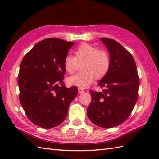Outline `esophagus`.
I'll use <instances>...</instances> for the list:
<instances>
[{"mask_svg":"<svg viewBox=\"0 0 159 159\" xmlns=\"http://www.w3.org/2000/svg\"><path fill=\"white\" fill-rule=\"evenodd\" d=\"M84 92H85V90H84L83 89H82V88H79V92L80 93H83Z\"/></svg>","mask_w":159,"mask_h":159,"instance_id":"esophagus-1","label":"esophagus"}]
</instances>
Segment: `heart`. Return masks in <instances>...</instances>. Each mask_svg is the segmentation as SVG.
I'll return each instance as SVG.
<instances>
[{"instance_id": "b5f03b06", "label": "heart", "mask_w": 159, "mask_h": 159, "mask_svg": "<svg viewBox=\"0 0 159 159\" xmlns=\"http://www.w3.org/2000/svg\"><path fill=\"white\" fill-rule=\"evenodd\" d=\"M111 57L107 50L83 43L76 48L75 57L67 55L64 58V68L69 74L75 72L79 63H84V72L70 76L67 83L70 85L85 88L93 82L96 77L99 79L106 75L111 67Z\"/></svg>"}]
</instances>
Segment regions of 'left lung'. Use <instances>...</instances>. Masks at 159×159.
Masks as SVG:
<instances>
[{
  "mask_svg": "<svg viewBox=\"0 0 159 159\" xmlns=\"http://www.w3.org/2000/svg\"><path fill=\"white\" fill-rule=\"evenodd\" d=\"M109 50L111 67L98 83L102 92L90 90L89 120L98 126L113 128L129 117L138 98L139 78L131 54L115 39L101 38Z\"/></svg>",
  "mask_w": 159,
  "mask_h": 159,
  "instance_id": "obj_1",
  "label": "left lung"
}]
</instances>
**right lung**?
I'll use <instances>...</instances> for the list:
<instances>
[{
    "label": "right lung",
    "mask_w": 159,
    "mask_h": 159,
    "mask_svg": "<svg viewBox=\"0 0 159 159\" xmlns=\"http://www.w3.org/2000/svg\"><path fill=\"white\" fill-rule=\"evenodd\" d=\"M74 44L56 38L43 39L20 64V102L29 120L39 127L51 128L61 124L77 95V87L66 88L63 82V60Z\"/></svg>",
    "instance_id": "obj_1"
}]
</instances>
